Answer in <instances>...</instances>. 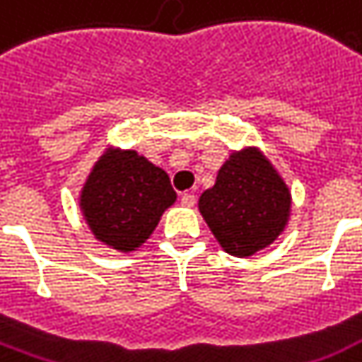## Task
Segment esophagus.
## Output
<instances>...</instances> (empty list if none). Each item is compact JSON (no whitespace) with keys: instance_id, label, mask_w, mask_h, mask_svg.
Masks as SVG:
<instances>
[{"instance_id":"esophagus-1","label":"esophagus","mask_w":362,"mask_h":362,"mask_svg":"<svg viewBox=\"0 0 362 362\" xmlns=\"http://www.w3.org/2000/svg\"><path fill=\"white\" fill-rule=\"evenodd\" d=\"M180 203H182V206H186V209H192L193 204H195V195H193V193H182Z\"/></svg>"}]
</instances>
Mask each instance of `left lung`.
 I'll return each instance as SVG.
<instances>
[{
    "label": "left lung",
    "mask_w": 362,
    "mask_h": 362,
    "mask_svg": "<svg viewBox=\"0 0 362 362\" xmlns=\"http://www.w3.org/2000/svg\"><path fill=\"white\" fill-rule=\"evenodd\" d=\"M199 212L227 253L250 257L284 233L291 192L259 148H242L231 152L214 186L199 197Z\"/></svg>",
    "instance_id": "1"
}]
</instances>
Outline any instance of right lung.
I'll list each match as a JSON object with an SVG mask.
<instances>
[{
	"label": "right lung",
	"instance_id": "1",
	"mask_svg": "<svg viewBox=\"0 0 362 362\" xmlns=\"http://www.w3.org/2000/svg\"><path fill=\"white\" fill-rule=\"evenodd\" d=\"M176 201L169 175L135 150L107 148L81 189V210L99 242L122 253L150 238Z\"/></svg>",
	"mask_w": 362,
	"mask_h": 362
}]
</instances>
